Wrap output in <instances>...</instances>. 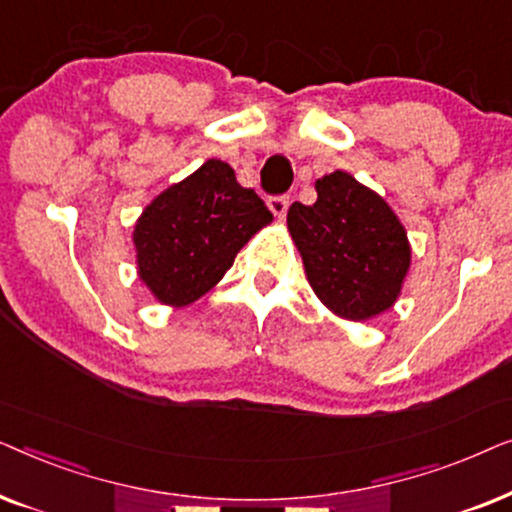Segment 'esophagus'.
Instances as JSON below:
<instances>
[{"mask_svg": "<svg viewBox=\"0 0 512 512\" xmlns=\"http://www.w3.org/2000/svg\"><path fill=\"white\" fill-rule=\"evenodd\" d=\"M289 205H291L289 195H272V198L268 200L270 212L275 214L277 219H284V216H286V209H289Z\"/></svg>", "mask_w": 512, "mask_h": 512, "instance_id": "34e87169", "label": "esophagus"}]
</instances>
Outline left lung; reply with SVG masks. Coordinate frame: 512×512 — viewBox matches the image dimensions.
Instances as JSON below:
<instances>
[{"label":"left lung","instance_id":"obj_1","mask_svg":"<svg viewBox=\"0 0 512 512\" xmlns=\"http://www.w3.org/2000/svg\"><path fill=\"white\" fill-rule=\"evenodd\" d=\"M317 202H293L289 233L312 291L342 319L366 321L389 310L410 268V244L391 207L352 174L317 179Z\"/></svg>","mask_w":512,"mask_h":512}]
</instances>
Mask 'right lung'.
<instances>
[{"label":"right lung","instance_id":"obj_1","mask_svg":"<svg viewBox=\"0 0 512 512\" xmlns=\"http://www.w3.org/2000/svg\"><path fill=\"white\" fill-rule=\"evenodd\" d=\"M270 221V209L237 184L233 167L207 160L137 219L139 279L163 305H191L221 282L237 251Z\"/></svg>","mask_w":512,"mask_h":512}]
</instances>
